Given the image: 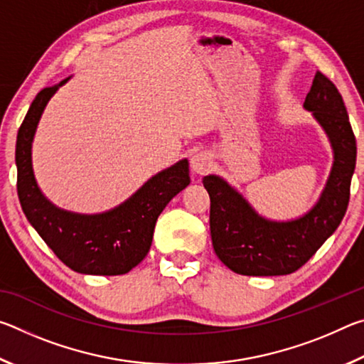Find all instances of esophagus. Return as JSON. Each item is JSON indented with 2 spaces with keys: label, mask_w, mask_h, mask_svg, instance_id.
Masks as SVG:
<instances>
[{
  "label": "esophagus",
  "mask_w": 364,
  "mask_h": 364,
  "mask_svg": "<svg viewBox=\"0 0 364 364\" xmlns=\"http://www.w3.org/2000/svg\"><path fill=\"white\" fill-rule=\"evenodd\" d=\"M191 167L196 171L197 175H204L208 170L213 167V160L212 156L207 152H197L191 159Z\"/></svg>",
  "instance_id": "obj_1"
}]
</instances>
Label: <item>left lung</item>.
Instances as JSON below:
<instances>
[{
  "label": "left lung",
  "instance_id": "left-lung-1",
  "mask_svg": "<svg viewBox=\"0 0 364 364\" xmlns=\"http://www.w3.org/2000/svg\"><path fill=\"white\" fill-rule=\"evenodd\" d=\"M304 107L328 134L334 164L316 205L292 221L258 215L244 197L217 175L204 176L210 196V234L215 254L244 276L291 274L310 260L341 225L350 200L356 164V139L341 93L316 72Z\"/></svg>",
  "mask_w": 364,
  "mask_h": 364
}]
</instances>
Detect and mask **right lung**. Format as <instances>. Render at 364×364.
I'll use <instances>...</instances> for the list:
<instances>
[{"mask_svg": "<svg viewBox=\"0 0 364 364\" xmlns=\"http://www.w3.org/2000/svg\"><path fill=\"white\" fill-rule=\"evenodd\" d=\"M43 88L17 133V196L36 232L70 269L83 274H125L151 249L154 228L168 202L189 184L186 159L160 171L112 210L82 215L60 210L41 194L32 168V141L48 101L60 85Z\"/></svg>", "mask_w": 364, "mask_h": 364, "instance_id": "obj_1", "label": "right lung"}]
</instances>
